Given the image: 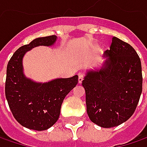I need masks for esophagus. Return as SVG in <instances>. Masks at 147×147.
I'll list each match as a JSON object with an SVG mask.
<instances>
[{"label": "esophagus", "mask_w": 147, "mask_h": 147, "mask_svg": "<svg viewBox=\"0 0 147 147\" xmlns=\"http://www.w3.org/2000/svg\"><path fill=\"white\" fill-rule=\"evenodd\" d=\"M84 78V74H79V84H81V83H82V81H83Z\"/></svg>", "instance_id": "esophagus-1"}]
</instances>
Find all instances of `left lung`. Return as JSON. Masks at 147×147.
Masks as SVG:
<instances>
[{"mask_svg": "<svg viewBox=\"0 0 147 147\" xmlns=\"http://www.w3.org/2000/svg\"><path fill=\"white\" fill-rule=\"evenodd\" d=\"M105 67L82 81L89 119L104 128L117 126L134 114L142 92L141 59L131 45L112 37Z\"/></svg>", "mask_w": 147, "mask_h": 147, "instance_id": "obj_1", "label": "left lung"}]
</instances>
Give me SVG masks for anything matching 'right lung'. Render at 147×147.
Instances as JSON below:
<instances>
[{
  "label": "right lung",
  "instance_id": "1",
  "mask_svg": "<svg viewBox=\"0 0 147 147\" xmlns=\"http://www.w3.org/2000/svg\"><path fill=\"white\" fill-rule=\"evenodd\" d=\"M55 35L38 37L19 47L8 62L5 93L10 110L18 123L28 129L44 131L59 118L62 103L79 82V76L37 84L26 79L22 72V58L37 46H51Z\"/></svg>",
  "mask_w": 147,
  "mask_h": 147
}]
</instances>
